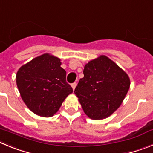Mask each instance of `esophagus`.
Here are the masks:
<instances>
[{
  "mask_svg": "<svg viewBox=\"0 0 153 153\" xmlns=\"http://www.w3.org/2000/svg\"><path fill=\"white\" fill-rule=\"evenodd\" d=\"M71 86H72V88H73V90H75V88H76V83H72V84H71Z\"/></svg>",
  "mask_w": 153,
  "mask_h": 153,
  "instance_id": "1",
  "label": "esophagus"
}]
</instances>
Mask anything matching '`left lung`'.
I'll use <instances>...</instances> for the list:
<instances>
[{
    "label": "left lung",
    "instance_id": "1",
    "mask_svg": "<svg viewBox=\"0 0 153 153\" xmlns=\"http://www.w3.org/2000/svg\"><path fill=\"white\" fill-rule=\"evenodd\" d=\"M83 74L74 90L83 112L92 120L107 118L125 99L130 86L129 76L105 55L86 63Z\"/></svg>",
    "mask_w": 153,
    "mask_h": 153
}]
</instances>
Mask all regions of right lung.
<instances>
[{
	"label": "right lung",
	"instance_id": "right-lung-1",
	"mask_svg": "<svg viewBox=\"0 0 153 153\" xmlns=\"http://www.w3.org/2000/svg\"><path fill=\"white\" fill-rule=\"evenodd\" d=\"M60 58L46 53L21 66L16 83L26 106L34 114L51 117L73 93L66 81V71Z\"/></svg>",
	"mask_w": 153,
	"mask_h": 153
}]
</instances>
